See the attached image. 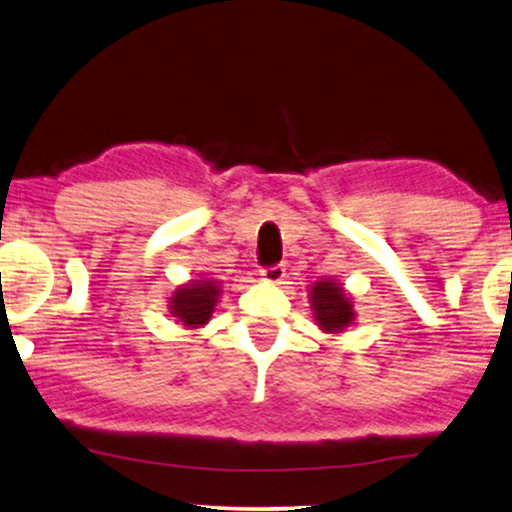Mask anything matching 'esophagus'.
<instances>
[{"label":"esophagus","instance_id":"esophagus-1","mask_svg":"<svg viewBox=\"0 0 512 512\" xmlns=\"http://www.w3.org/2000/svg\"><path fill=\"white\" fill-rule=\"evenodd\" d=\"M259 276H262V278L266 280V283L278 285V283H283V278H285V266H283V264L264 266V269H262V273H259Z\"/></svg>","mask_w":512,"mask_h":512}]
</instances>
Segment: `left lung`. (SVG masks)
Masks as SVG:
<instances>
[{
    "label": "left lung",
    "mask_w": 512,
    "mask_h": 512,
    "mask_svg": "<svg viewBox=\"0 0 512 512\" xmlns=\"http://www.w3.org/2000/svg\"><path fill=\"white\" fill-rule=\"evenodd\" d=\"M311 304L315 311V320H318L320 329L329 331V334H338L348 325H352L355 311H352V301L343 287L331 280H318L311 287Z\"/></svg>",
    "instance_id": "8db88e82"
}]
</instances>
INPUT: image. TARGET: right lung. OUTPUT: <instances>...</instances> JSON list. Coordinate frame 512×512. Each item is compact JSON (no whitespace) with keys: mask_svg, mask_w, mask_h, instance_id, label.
<instances>
[{"mask_svg":"<svg viewBox=\"0 0 512 512\" xmlns=\"http://www.w3.org/2000/svg\"><path fill=\"white\" fill-rule=\"evenodd\" d=\"M220 287L213 280H192L178 287L171 297V313L185 327H201L211 320L213 308L218 304Z\"/></svg>","mask_w":512,"mask_h":512,"instance_id":"obj_1","label":"right lung"}]
</instances>
